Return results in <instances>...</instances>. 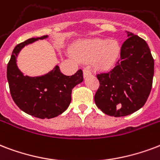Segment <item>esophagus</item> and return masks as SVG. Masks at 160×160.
<instances>
[{
	"instance_id": "34e87169",
	"label": "esophagus",
	"mask_w": 160,
	"mask_h": 160,
	"mask_svg": "<svg viewBox=\"0 0 160 160\" xmlns=\"http://www.w3.org/2000/svg\"><path fill=\"white\" fill-rule=\"evenodd\" d=\"M83 75H84L85 78L87 77V76H90V75H91V71L89 69H87V68H85L83 70Z\"/></svg>"
}]
</instances>
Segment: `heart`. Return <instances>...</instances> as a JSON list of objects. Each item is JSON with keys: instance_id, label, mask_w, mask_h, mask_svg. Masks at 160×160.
<instances>
[{"instance_id": "b5f03b06", "label": "heart", "mask_w": 160, "mask_h": 160, "mask_svg": "<svg viewBox=\"0 0 160 160\" xmlns=\"http://www.w3.org/2000/svg\"><path fill=\"white\" fill-rule=\"evenodd\" d=\"M119 42L114 39L91 38L84 39L75 45L73 54L83 61L94 60L99 68L107 69L112 66L120 55Z\"/></svg>"}]
</instances>
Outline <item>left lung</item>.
<instances>
[{
  "instance_id": "1",
  "label": "left lung",
  "mask_w": 160,
  "mask_h": 160,
  "mask_svg": "<svg viewBox=\"0 0 160 160\" xmlns=\"http://www.w3.org/2000/svg\"><path fill=\"white\" fill-rule=\"evenodd\" d=\"M128 39L121 48V58L113 69L100 73V87L95 102L102 112L123 117L143 107L152 89L154 61L147 42L126 32Z\"/></svg>"
}]
</instances>
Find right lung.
Instances as JSON below:
<instances>
[{"mask_svg":"<svg viewBox=\"0 0 160 160\" xmlns=\"http://www.w3.org/2000/svg\"><path fill=\"white\" fill-rule=\"evenodd\" d=\"M48 38V35L32 38L17 45L7 70L10 92L14 102L24 112L41 119H50L64 112L71 102L73 88L83 81L81 69L68 76L62 74L59 67L55 65L45 75L31 77L24 75L18 69L17 58L23 48Z\"/></svg>","mask_w":160,"mask_h":160,"instance_id":"right-lung-1","label":"right lung"}]
</instances>
